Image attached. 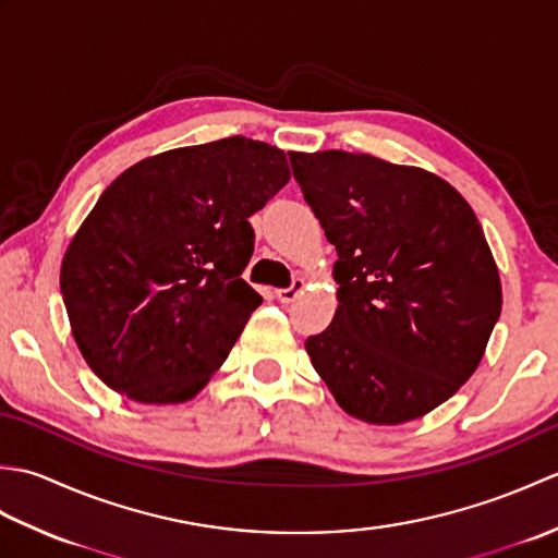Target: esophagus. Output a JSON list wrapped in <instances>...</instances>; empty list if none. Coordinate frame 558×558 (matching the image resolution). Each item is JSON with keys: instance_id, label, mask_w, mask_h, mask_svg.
<instances>
[{"instance_id": "34e87169", "label": "esophagus", "mask_w": 558, "mask_h": 558, "mask_svg": "<svg viewBox=\"0 0 558 558\" xmlns=\"http://www.w3.org/2000/svg\"><path fill=\"white\" fill-rule=\"evenodd\" d=\"M304 288H306V282L302 280V278H298V280H292V286L290 288H282V290H278L276 292V298L282 302V304H290V302H294L300 298V294L304 292Z\"/></svg>"}]
</instances>
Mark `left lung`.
<instances>
[{"mask_svg":"<svg viewBox=\"0 0 558 558\" xmlns=\"http://www.w3.org/2000/svg\"><path fill=\"white\" fill-rule=\"evenodd\" d=\"M336 246L338 310L304 342L338 405L402 424L475 374L501 314V280L475 210L441 177L364 153H290Z\"/></svg>","mask_w":558,"mask_h":558,"instance_id":"left-lung-1","label":"left lung"}]
</instances>
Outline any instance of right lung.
I'll return each instance as SVG.
<instances>
[{
	"mask_svg": "<svg viewBox=\"0 0 558 558\" xmlns=\"http://www.w3.org/2000/svg\"><path fill=\"white\" fill-rule=\"evenodd\" d=\"M288 180L280 148L230 136L141 160L105 189L59 272L71 333L102 384L170 405L210 381L264 302L242 280L248 218Z\"/></svg>",
	"mask_w": 558,
	"mask_h": 558,
	"instance_id": "right-lung-1",
	"label": "right lung"
}]
</instances>
